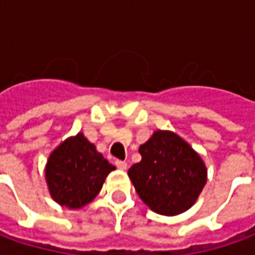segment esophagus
Wrapping results in <instances>:
<instances>
[{
  "label": "esophagus",
  "instance_id": "obj_1",
  "mask_svg": "<svg viewBox=\"0 0 255 255\" xmlns=\"http://www.w3.org/2000/svg\"><path fill=\"white\" fill-rule=\"evenodd\" d=\"M116 166L120 169V170H127V162H124V160H116Z\"/></svg>",
  "mask_w": 255,
  "mask_h": 255
}]
</instances>
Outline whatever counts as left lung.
<instances>
[{
    "label": "left lung",
    "mask_w": 255,
    "mask_h": 255,
    "mask_svg": "<svg viewBox=\"0 0 255 255\" xmlns=\"http://www.w3.org/2000/svg\"><path fill=\"white\" fill-rule=\"evenodd\" d=\"M141 162L129 167L135 191L156 214L174 216L193 207L207 183V167L183 138L157 129L139 146Z\"/></svg>",
    "instance_id": "obj_1"
}]
</instances>
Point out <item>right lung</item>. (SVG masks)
<instances>
[{
    "instance_id": "obj_1",
    "label": "right lung",
    "mask_w": 255,
    "mask_h": 255,
    "mask_svg": "<svg viewBox=\"0 0 255 255\" xmlns=\"http://www.w3.org/2000/svg\"><path fill=\"white\" fill-rule=\"evenodd\" d=\"M114 169L79 132L61 142L48 156L46 181L50 195L61 207L79 209L95 200Z\"/></svg>"
}]
</instances>
